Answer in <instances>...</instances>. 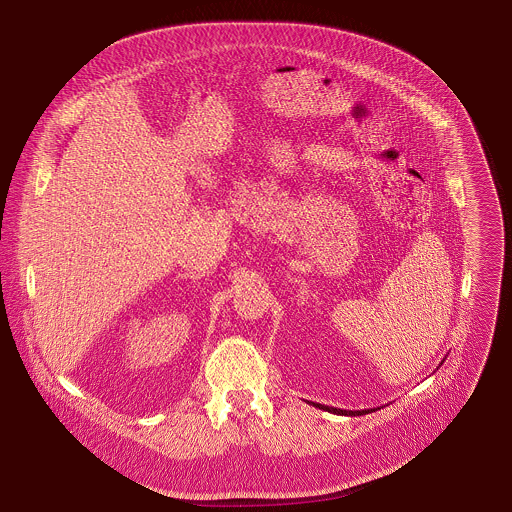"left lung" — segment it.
I'll list each match as a JSON object with an SVG mask.
<instances>
[{
  "instance_id": "8db88e82",
  "label": "left lung",
  "mask_w": 512,
  "mask_h": 512,
  "mask_svg": "<svg viewBox=\"0 0 512 512\" xmlns=\"http://www.w3.org/2000/svg\"><path fill=\"white\" fill-rule=\"evenodd\" d=\"M310 405H314V407H318V409H324V411H328V413H334V415H367V413H371V411H375V409H360V411H346V409H336V407H328V405H320V403H312L310 401Z\"/></svg>"
}]
</instances>
